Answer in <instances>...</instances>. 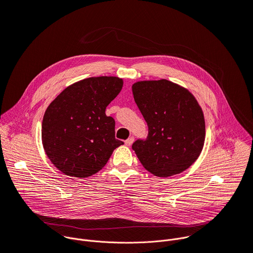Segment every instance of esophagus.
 Masks as SVG:
<instances>
[{
    "instance_id": "1",
    "label": "esophagus",
    "mask_w": 253,
    "mask_h": 253,
    "mask_svg": "<svg viewBox=\"0 0 253 253\" xmlns=\"http://www.w3.org/2000/svg\"><path fill=\"white\" fill-rule=\"evenodd\" d=\"M133 142H134V137H133V136H131V137H129V138L125 141V144H126L127 146H131Z\"/></svg>"
}]
</instances>
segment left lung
Listing matches in <instances>:
<instances>
[{
	"label": "left lung",
	"mask_w": 253,
	"mask_h": 253,
	"mask_svg": "<svg viewBox=\"0 0 253 253\" xmlns=\"http://www.w3.org/2000/svg\"><path fill=\"white\" fill-rule=\"evenodd\" d=\"M132 92L148 125L147 138L132 145L143 167L159 177L189 168L199 157L205 140L204 116L195 97L165 79L136 82Z\"/></svg>",
	"instance_id": "obj_1"
}]
</instances>
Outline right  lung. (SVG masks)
I'll use <instances>...</instances> for the list:
<instances>
[{"label":"right lung","instance_id":"obj_1","mask_svg":"<svg viewBox=\"0 0 253 253\" xmlns=\"http://www.w3.org/2000/svg\"><path fill=\"white\" fill-rule=\"evenodd\" d=\"M118 77H91L72 84L48 106L42 122V143L61 172L85 178L101 170L122 141L115 138V120L106 107L120 93Z\"/></svg>","mask_w":253,"mask_h":253}]
</instances>
